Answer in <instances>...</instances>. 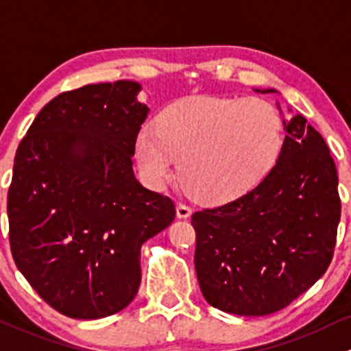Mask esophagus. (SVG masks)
Here are the masks:
<instances>
[{"label": "esophagus", "instance_id": "34e87169", "mask_svg": "<svg viewBox=\"0 0 351 351\" xmlns=\"http://www.w3.org/2000/svg\"><path fill=\"white\" fill-rule=\"evenodd\" d=\"M191 213H193V209H191V206L184 204V202H179V204H177V208H176L177 218L186 219V218H189Z\"/></svg>", "mask_w": 351, "mask_h": 351}]
</instances>
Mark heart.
<instances>
[{
    "mask_svg": "<svg viewBox=\"0 0 351 351\" xmlns=\"http://www.w3.org/2000/svg\"><path fill=\"white\" fill-rule=\"evenodd\" d=\"M284 147L282 118L260 97H189L165 108L157 128L135 142L142 174L155 189L180 177L197 199L226 202L254 189L276 167Z\"/></svg>",
    "mask_w": 351,
    "mask_h": 351,
    "instance_id": "1",
    "label": "heart"
}]
</instances>
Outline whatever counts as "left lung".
Returning <instances> with one entry per match:
<instances>
[{"instance_id":"1","label":"left lung","mask_w":351,"mask_h":351,"mask_svg":"<svg viewBox=\"0 0 351 351\" xmlns=\"http://www.w3.org/2000/svg\"><path fill=\"white\" fill-rule=\"evenodd\" d=\"M284 130L279 160L258 186L191 218L201 292L225 313H277L321 279L333 258L341 216L337 165L304 117L284 121Z\"/></svg>"}]
</instances>
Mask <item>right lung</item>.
Masks as SVG:
<instances>
[{"instance_id": "add662e5", "label": "right lung", "mask_w": 351, "mask_h": 351, "mask_svg": "<svg viewBox=\"0 0 351 351\" xmlns=\"http://www.w3.org/2000/svg\"><path fill=\"white\" fill-rule=\"evenodd\" d=\"M138 82L88 84L42 108L14 155L10 247L43 301L75 319L111 316L142 282L140 248L176 218L132 155L149 108Z\"/></svg>"}]
</instances>
